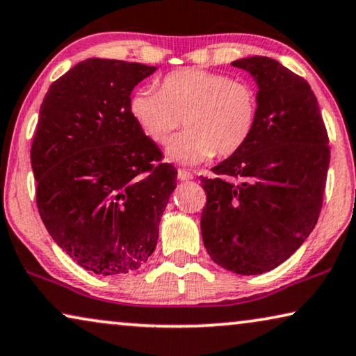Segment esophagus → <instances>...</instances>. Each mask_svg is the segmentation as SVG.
Masks as SVG:
<instances>
[{
	"label": "esophagus",
	"mask_w": 356,
	"mask_h": 356,
	"mask_svg": "<svg viewBox=\"0 0 356 356\" xmlns=\"http://www.w3.org/2000/svg\"><path fill=\"white\" fill-rule=\"evenodd\" d=\"M193 178H194V175L188 172V170H183V168L178 170V179H179V181H189V179H193Z\"/></svg>",
	"instance_id": "obj_1"
}]
</instances>
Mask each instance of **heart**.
I'll use <instances>...</instances> for the list:
<instances>
[{
  "label": "heart",
  "instance_id": "b5f03b06",
  "mask_svg": "<svg viewBox=\"0 0 356 356\" xmlns=\"http://www.w3.org/2000/svg\"><path fill=\"white\" fill-rule=\"evenodd\" d=\"M128 112L149 140L163 144L181 118L186 131L168 143L170 161L194 165L213 157H229L250 140L259 115L257 91L247 81L199 69L168 74L159 91L138 88Z\"/></svg>",
  "mask_w": 356,
  "mask_h": 356
}]
</instances>
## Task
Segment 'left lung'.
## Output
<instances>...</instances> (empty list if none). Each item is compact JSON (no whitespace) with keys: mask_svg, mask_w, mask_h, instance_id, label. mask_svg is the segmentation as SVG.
Returning <instances> with one entry per match:
<instances>
[{"mask_svg":"<svg viewBox=\"0 0 356 356\" xmlns=\"http://www.w3.org/2000/svg\"><path fill=\"white\" fill-rule=\"evenodd\" d=\"M234 67L257 83L259 115L250 140L200 183L207 204L200 231L215 264L238 275L281 265L315 228L329 168V140L315 92L265 56Z\"/></svg>","mask_w":356,"mask_h":356,"instance_id":"left-lung-1","label":"left lung"}]
</instances>
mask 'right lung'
I'll use <instances>...</instances> for the list:
<instances>
[{"label": "right lung", "instance_id": "obj_1", "mask_svg": "<svg viewBox=\"0 0 356 356\" xmlns=\"http://www.w3.org/2000/svg\"><path fill=\"white\" fill-rule=\"evenodd\" d=\"M157 67L81 60L49 86L32 151L37 205L60 249L102 276L131 273L156 249L177 168L128 112Z\"/></svg>", "mask_w": 356, "mask_h": 356}]
</instances>
